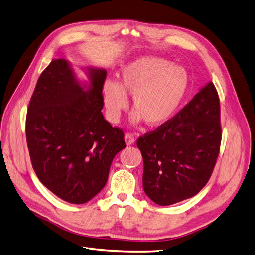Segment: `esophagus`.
Returning a JSON list of instances; mask_svg holds the SVG:
<instances>
[{
  "label": "esophagus",
  "mask_w": 255,
  "mask_h": 255,
  "mask_svg": "<svg viewBox=\"0 0 255 255\" xmlns=\"http://www.w3.org/2000/svg\"><path fill=\"white\" fill-rule=\"evenodd\" d=\"M125 142H126L127 145H132L133 143L135 142L134 136L131 133H126L125 134Z\"/></svg>",
  "instance_id": "esophagus-1"
}]
</instances>
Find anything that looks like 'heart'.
<instances>
[{
  "label": "heart",
  "instance_id": "1",
  "mask_svg": "<svg viewBox=\"0 0 255 255\" xmlns=\"http://www.w3.org/2000/svg\"><path fill=\"white\" fill-rule=\"evenodd\" d=\"M187 72L160 57L143 56L122 70L120 82L106 81L103 100L109 119L117 122L132 96L131 122L148 126L165 125L177 114L187 94Z\"/></svg>",
  "mask_w": 255,
  "mask_h": 255
}]
</instances>
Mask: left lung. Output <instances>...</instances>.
I'll return each instance as SVG.
<instances>
[{
  "instance_id": "1",
  "label": "left lung",
  "mask_w": 255,
  "mask_h": 255,
  "mask_svg": "<svg viewBox=\"0 0 255 255\" xmlns=\"http://www.w3.org/2000/svg\"><path fill=\"white\" fill-rule=\"evenodd\" d=\"M221 139L220 100L210 82L167 124L136 141L149 199L170 206L199 193L212 174Z\"/></svg>"
}]
</instances>
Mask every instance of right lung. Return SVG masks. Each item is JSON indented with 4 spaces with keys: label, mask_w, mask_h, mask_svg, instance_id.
Here are the masks:
<instances>
[{
    "label": "right lung",
    "mask_w": 255,
    "mask_h": 255,
    "mask_svg": "<svg viewBox=\"0 0 255 255\" xmlns=\"http://www.w3.org/2000/svg\"><path fill=\"white\" fill-rule=\"evenodd\" d=\"M81 82L69 61L54 59L38 77L25 121L30 158L42 183L70 204L89 201L106 186L124 132L104 120L107 71L85 69Z\"/></svg>",
    "instance_id": "obj_1"
}]
</instances>
